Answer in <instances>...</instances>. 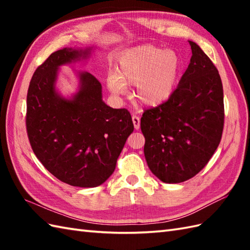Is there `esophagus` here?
I'll return each mask as SVG.
<instances>
[{
  "mask_svg": "<svg viewBox=\"0 0 250 250\" xmlns=\"http://www.w3.org/2000/svg\"><path fill=\"white\" fill-rule=\"evenodd\" d=\"M132 121H133L135 130H139L140 126H141V118H140V117L136 116V115H133V116H132Z\"/></svg>",
  "mask_w": 250,
  "mask_h": 250,
  "instance_id": "esophagus-1",
  "label": "esophagus"
}]
</instances>
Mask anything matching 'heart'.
I'll use <instances>...</instances> for the list:
<instances>
[{"label": "heart", "instance_id": "obj_1", "mask_svg": "<svg viewBox=\"0 0 250 250\" xmlns=\"http://www.w3.org/2000/svg\"><path fill=\"white\" fill-rule=\"evenodd\" d=\"M180 61L174 51L145 45L126 50L119 58L116 70L106 76L109 91L116 95L136 86L135 95L141 103L155 106L173 93L178 81Z\"/></svg>", "mask_w": 250, "mask_h": 250}]
</instances>
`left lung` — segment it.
<instances>
[{
  "label": "left lung",
  "instance_id": "8db88e82",
  "mask_svg": "<svg viewBox=\"0 0 250 250\" xmlns=\"http://www.w3.org/2000/svg\"><path fill=\"white\" fill-rule=\"evenodd\" d=\"M188 68L166 102L144 109L141 130L148 167L163 183L195 176L213 157L225 124L224 89L217 67L193 42Z\"/></svg>",
  "mask_w": 250,
  "mask_h": 250
}]
</instances>
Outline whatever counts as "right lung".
Listing matches in <instances>:
<instances>
[{"mask_svg":"<svg viewBox=\"0 0 250 250\" xmlns=\"http://www.w3.org/2000/svg\"><path fill=\"white\" fill-rule=\"evenodd\" d=\"M87 55L74 48L52 52L32 76L25 115L37 159L61 182L83 188L98 187L114 173L134 130L128 109L103 102L102 84L92 74H79L82 86L73 100L57 94V68Z\"/></svg>","mask_w":250,"mask_h":250,"instance_id":"1","label":"right lung"}]
</instances>
